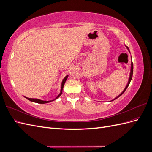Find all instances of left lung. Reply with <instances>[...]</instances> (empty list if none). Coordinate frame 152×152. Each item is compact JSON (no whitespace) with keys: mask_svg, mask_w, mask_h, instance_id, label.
<instances>
[{"mask_svg":"<svg viewBox=\"0 0 152 152\" xmlns=\"http://www.w3.org/2000/svg\"><path fill=\"white\" fill-rule=\"evenodd\" d=\"M126 48H127V49L129 50V48H128V47L127 46H126ZM130 52V51H129ZM132 73H133V63H132V61H131V72H130V75H129V81H128V83H127V86H126V88L124 89V90L122 92V93H121L120 94H119L117 97H116L114 99H113V100H112V101H113V100H115V99H116L117 98H118V97H120V96L124 93V92H125V91L126 90V89L128 87V86H129V84H130V82H131V79H132Z\"/></svg>","mask_w":152,"mask_h":152,"instance_id":"1","label":"left lung"}]
</instances>
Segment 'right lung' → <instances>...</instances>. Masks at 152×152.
<instances>
[{
  "instance_id": "add662e5",
  "label": "right lung",
  "mask_w": 152,
  "mask_h": 152,
  "mask_svg": "<svg viewBox=\"0 0 152 152\" xmlns=\"http://www.w3.org/2000/svg\"><path fill=\"white\" fill-rule=\"evenodd\" d=\"M68 75H66L65 78H64L63 81H62V83H61V91H60V93H59V94L57 96V97L55 98L53 100H50V101H43V100H40V99H34V98H27V97H25L27 99H28L30 101H31V102H35V103H40V104H44V103H49L50 102H52V101H54L55 99H56L57 98H58L59 96H60L62 94V91H63V86H64V84H65V82L67 79Z\"/></svg>"
}]
</instances>
